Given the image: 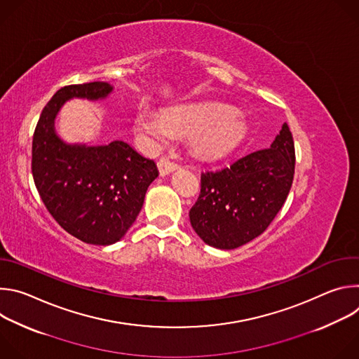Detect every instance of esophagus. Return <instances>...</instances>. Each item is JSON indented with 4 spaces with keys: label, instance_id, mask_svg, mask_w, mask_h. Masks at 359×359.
<instances>
[{
    "label": "esophagus",
    "instance_id": "esophagus-1",
    "mask_svg": "<svg viewBox=\"0 0 359 359\" xmlns=\"http://www.w3.org/2000/svg\"><path fill=\"white\" fill-rule=\"evenodd\" d=\"M158 168H159V173L161 176H166L170 172H173L175 169H177V163L172 162L169 158H161V161L158 162Z\"/></svg>",
    "mask_w": 359,
    "mask_h": 359
}]
</instances>
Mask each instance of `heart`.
<instances>
[{"label":"heart","mask_w":359,"mask_h":359,"mask_svg":"<svg viewBox=\"0 0 359 359\" xmlns=\"http://www.w3.org/2000/svg\"><path fill=\"white\" fill-rule=\"evenodd\" d=\"M135 126L153 146L169 143L175 135H189L193 149L204 156H222L240 139L241 118L223 105H194L158 114L137 111Z\"/></svg>","instance_id":"heart-1"}]
</instances>
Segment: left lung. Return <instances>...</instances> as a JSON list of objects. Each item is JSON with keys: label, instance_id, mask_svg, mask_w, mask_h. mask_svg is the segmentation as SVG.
Here are the masks:
<instances>
[{"label": "left lung", "instance_id": "left-lung-1", "mask_svg": "<svg viewBox=\"0 0 359 359\" xmlns=\"http://www.w3.org/2000/svg\"><path fill=\"white\" fill-rule=\"evenodd\" d=\"M294 168V140L284 123L271 147L201 173L200 194L189 212L191 227L204 243L222 250L259 237L283 208Z\"/></svg>", "mask_w": 359, "mask_h": 359}]
</instances>
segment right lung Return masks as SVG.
<instances>
[{"label": "right lung", "mask_w": 359, "mask_h": 359, "mask_svg": "<svg viewBox=\"0 0 359 359\" xmlns=\"http://www.w3.org/2000/svg\"><path fill=\"white\" fill-rule=\"evenodd\" d=\"M112 92L108 82L61 88L42 109L32 136L31 170L46 210L71 236L88 244L119 241L136 220L156 163L122 140L107 146L67 144L54 119L71 97L100 99Z\"/></svg>", "instance_id": "right-lung-1"}]
</instances>
